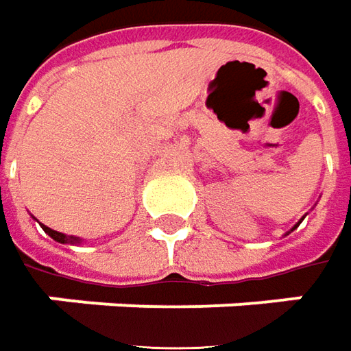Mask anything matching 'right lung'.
Instances as JSON below:
<instances>
[{
	"mask_svg": "<svg viewBox=\"0 0 351 351\" xmlns=\"http://www.w3.org/2000/svg\"><path fill=\"white\" fill-rule=\"evenodd\" d=\"M42 230H44L49 237H53L56 241H60V243H77V241H79V237L65 236V234H60V232H56V230H51V228H48V226L44 224H42Z\"/></svg>",
	"mask_w": 351,
	"mask_h": 351,
	"instance_id": "right-lung-1",
	"label": "right lung"
}]
</instances>
